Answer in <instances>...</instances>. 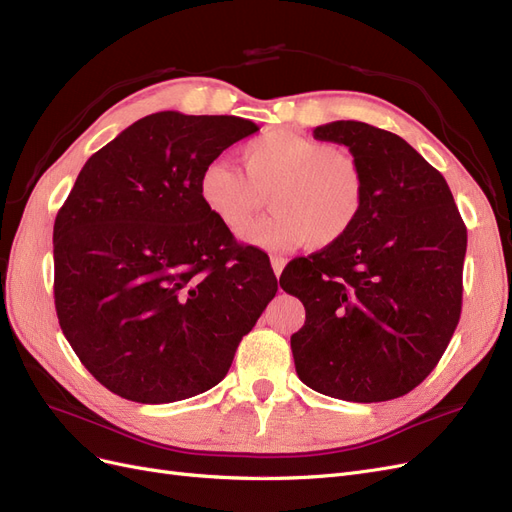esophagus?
<instances>
[{
  "instance_id": "34e87169",
  "label": "esophagus",
  "mask_w": 512,
  "mask_h": 512,
  "mask_svg": "<svg viewBox=\"0 0 512 512\" xmlns=\"http://www.w3.org/2000/svg\"><path fill=\"white\" fill-rule=\"evenodd\" d=\"M271 267H273L275 277H280L282 271H284V267H286V258H282V256H271Z\"/></svg>"
}]
</instances>
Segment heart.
<instances>
[{
	"label": "heart",
	"instance_id": "1",
	"mask_svg": "<svg viewBox=\"0 0 512 512\" xmlns=\"http://www.w3.org/2000/svg\"><path fill=\"white\" fill-rule=\"evenodd\" d=\"M243 170L228 160L209 162L198 177L205 207L230 230H241L265 205L275 209L243 232L267 252H290L309 241L331 247L359 222L365 203L361 166L331 143L271 130L241 149Z\"/></svg>",
	"mask_w": 512,
	"mask_h": 512
}]
</instances>
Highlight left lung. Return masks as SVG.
Instances as JSON below:
<instances>
[{
	"label": "left lung",
	"mask_w": 512,
	"mask_h": 512,
	"mask_svg": "<svg viewBox=\"0 0 512 512\" xmlns=\"http://www.w3.org/2000/svg\"><path fill=\"white\" fill-rule=\"evenodd\" d=\"M314 138L348 147L365 203L342 241L280 277L305 305L294 367L322 395L395 399L431 374L457 329L468 230L446 179L401 136L331 121Z\"/></svg>",
	"instance_id": "obj_1"
}]
</instances>
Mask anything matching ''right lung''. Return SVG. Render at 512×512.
I'll return each instance as SVG.
<instances>
[{
    "label": "right lung",
    "instance_id": "add662e5",
    "mask_svg": "<svg viewBox=\"0 0 512 512\" xmlns=\"http://www.w3.org/2000/svg\"><path fill=\"white\" fill-rule=\"evenodd\" d=\"M254 132L235 115H147L85 162L59 209V327L115 395L170 404L209 391L275 297L265 258L198 194L203 168Z\"/></svg>",
    "mask_w": 512,
    "mask_h": 512
}]
</instances>
